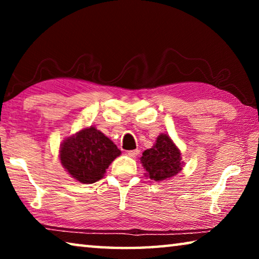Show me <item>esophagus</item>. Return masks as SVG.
<instances>
[{
	"label": "esophagus",
	"instance_id": "esophagus-1",
	"mask_svg": "<svg viewBox=\"0 0 259 259\" xmlns=\"http://www.w3.org/2000/svg\"><path fill=\"white\" fill-rule=\"evenodd\" d=\"M139 154V150H133V151H128V155L130 157H136Z\"/></svg>",
	"mask_w": 259,
	"mask_h": 259
}]
</instances>
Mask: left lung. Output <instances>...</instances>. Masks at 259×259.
Segmentation results:
<instances>
[{"label": "left lung", "mask_w": 259, "mask_h": 259, "mask_svg": "<svg viewBox=\"0 0 259 259\" xmlns=\"http://www.w3.org/2000/svg\"><path fill=\"white\" fill-rule=\"evenodd\" d=\"M146 176L152 181L161 182L177 175L182 170L181 152L168 135L162 134L156 138L155 145L146 150L140 157Z\"/></svg>", "instance_id": "1"}]
</instances>
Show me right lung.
Segmentation results:
<instances>
[{"label":"right lung","instance_id":"obj_1","mask_svg":"<svg viewBox=\"0 0 259 259\" xmlns=\"http://www.w3.org/2000/svg\"><path fill=\"white\" fill-rule=\"evenodd\" d=\"M121 151L95 126L66 138L60 147V162L73 178L83 184L102 179Z\"/></svg>","mask_w":259,"mask_h":259}]
</instances>
